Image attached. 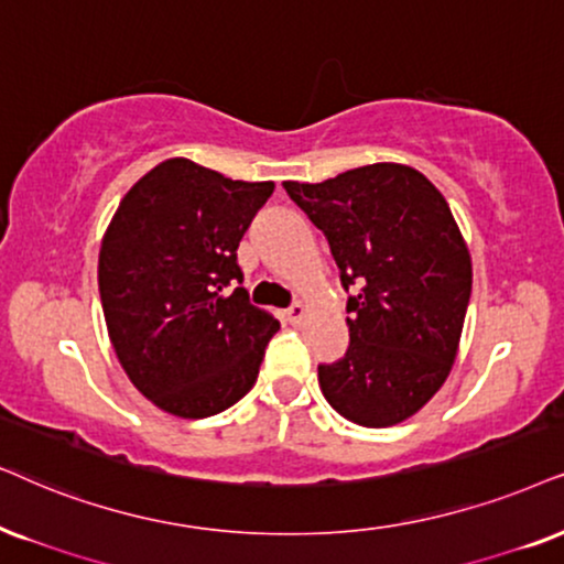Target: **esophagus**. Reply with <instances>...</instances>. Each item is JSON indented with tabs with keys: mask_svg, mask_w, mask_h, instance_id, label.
Segmentation results:
<instances>
[{
	"mask_svg": "<svg viewBox=\"0 0 564 564\" xmlns=\"http://www.w3.org/2000/svg\"><path fill=\"white\" fill-rule=\"evenodd\" d=\"M304 317H306V306H304L302 302H294V304H291L289 310H286V319H289L291 325H299Z\"/></svg>",
	"mask_w": 564,
	"mask_h": 564,
	"instance_id": "esophagus-1",
	"label": "esophagus"
}]
</instances>
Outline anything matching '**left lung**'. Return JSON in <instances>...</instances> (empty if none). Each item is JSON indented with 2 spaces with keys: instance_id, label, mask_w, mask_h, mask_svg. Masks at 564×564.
Wrapping results in <instances>:
<instances>
[{
  "instance_id": "8db88e82",
  "label": "left lung",
  "mask_w": 564,
  "mask_h": 564,
  "mask_svg": "<svg viewBox=\"0 0 564 564\" xmlns=\"http://www.w3.org/2000/svg\"><path fill=\"white\" fill-rule=\"evenodd\" d=\"M283 189L325 234L348 296L351 344L319 365L340 416L393 426L442 388L471 299V254L440 189L401 163H372Z\"/></svg>"
}]
</instances>
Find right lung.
Wrapping results in <instances>:
<instances>
[{
	"mask_svg": "<svg viewBox=\"0 0 564 564\" xmlns=\"http://www.w3.org/2000/svg\"><path fill=\"white\" fill-rule=\"evenodd\" d=\"M273 182L169 159L127 192L104 234L98 291L113 351L161 411L205 419L258 380L278 319L249 304L239 241Z\"/></svg>",
	"mask_w": 564,
	"mask_h": 564,
	"instance_id": "right-lung-1",
	"label": "right lung"
}]
</instances>
